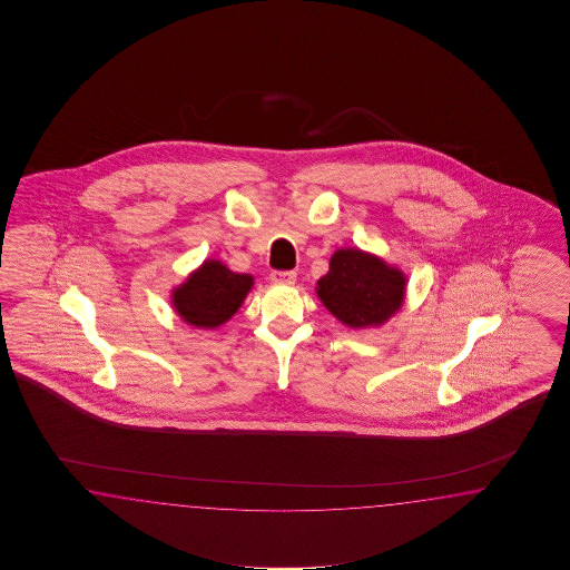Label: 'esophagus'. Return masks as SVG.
Masks as SVG:
<instances>
[{
	"label": "esophagus",
	"mask_w": 570,
	"mask_h": 570,
	"mask_svg": "<svg viewBox=\"0 0 570 570\" xmlns=\"http://www.w3.org/2000/svg\"><path fill=\"white\" fill-rule=\"evenodd\" d=\"M271 281L277 285H293L297 281V275L293 271H273Z\"/></svg>",
	"instance_id": "esophagus-1"
}]
</instances>
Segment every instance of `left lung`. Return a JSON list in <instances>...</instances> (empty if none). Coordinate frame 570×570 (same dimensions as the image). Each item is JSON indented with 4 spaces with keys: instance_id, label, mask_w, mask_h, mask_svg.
I'll return each instance as SVG.
<instances>
[{
    "instance_id": "8db88e82",
    "label": "left lung",
    "mask_w": 570,
    "mask_h": 570,
    "mask_svg": "<svg viewBox=\"0 0 570 570\" xmlns=\"http://www.w3.org/2000/svg\"><path fill=\"white\" fill-rule=\"evenodd\" d=\"M407 277L400 267L361 248H340L315 293L330 314L352 330L387 324L405 302Z\"/></svg>"
}]
</instances>
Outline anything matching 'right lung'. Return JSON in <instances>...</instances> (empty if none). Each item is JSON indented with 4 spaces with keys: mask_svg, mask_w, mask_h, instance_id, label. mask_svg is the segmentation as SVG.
Returning <instances> with one entry per match:
<instances>
[{
    "mask_svg": "<svg viewBox=\"0 0 570 570\" xmlns=\"http://www.w3.org/2000/svg\"><path fill=\"white\" fill-rule=\"evenodd\" d=\"M253 285V275L234 273L222 261L207 258L170 291V303L185 324L214 330L240 309Z\"/></svg>",
    "mask_w": 570,
    "mask_h": 570,
    "instance_id": "right-lung-1",
    "label": "right lung"
}]
</instances>
